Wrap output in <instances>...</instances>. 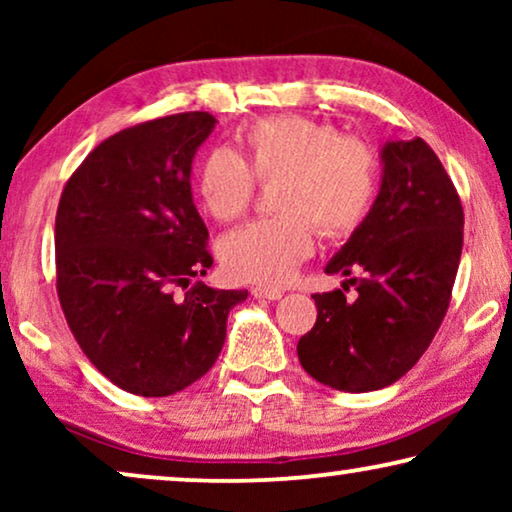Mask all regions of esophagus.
I'll list each match as a JSON object with an SVG mask.
<instances>
[{"mask_svg":"<svg viewBox=\"0 0 512 512\" xmlns=\"http://www.w3.org/2000/svg\"><path fill=\"white\" fill-rule=\"evenodd\" d=\"M251 296L261 298V300H279L284 296L282 289H265V286H254L251 289Z\"/></svg>","mask_w":512,"mask_h":512,"instance_id":"34e87169","label":"esophagus"}]
</instances>
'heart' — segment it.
Wrapping results in <instances>:
<instances>
[{
	"label": "heart",
	"instance_id": "heart-1",
	"mask_svg": "<svg viewBox=\"0 0 512 512\" xmlns=\"http://www.w3.org/2000/svg\"><path fill=\"white\" fill-rule=\"evenodd\" d=\"M247 156L219 146L198 170L202 207L216 221L247 212L256 181L270 184L277 216L237 228L221 240L223 270L237 282L282 286L312 256L317 226L347 237L368 219L377 195V156L366 142L338 135L328 123L277 116L249 125Z\"/></svg>",
	"mask_w": 512,
	"mask_h": 512
}]
</instances>
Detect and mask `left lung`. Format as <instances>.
I'll return each instance as SVG.
<instances>
[{
	"label": "left lung",
	"instance_id": "left-lung-1",
	"mask_svg": "<svg viewBox=\"0 0 512 512\" xmlns=\"http://www.w3.org/2000/svg\"><path fill=\"white\" fill-rule=\"evenodd\" d=\"M368 219L326 265L345 291L314 293L317 324L298 340L300 366L338 391H375L408 373L450 307L464 244V207L422 137L387 142ZM345 282V289H347Z\"/></svg>",
	"mask_w": 512,
	"mask_h": 512
}]
</instances>
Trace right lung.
Returning <instances> with one entry per match:
<instances>
[{
    "label": "right lung",
    "mask_w": 512,
    "mask_h": 512,
    "mask_svg": "<svg viewBox=\"0 0 512 512\" xmlns=\"http://www.w3.org/2000/svg\"><path fill=\"white\" fill-rule=\"evenodd\" d=\"M216 118L186 111L125 128L88 153L55 214V289L76 342L137 396L200 380L247 291L191 279L214 258L191 195V163ZM181 285L186 294H177Z\"/></svg>",
    "instance_id": "obj_1"
}]
</instances>
